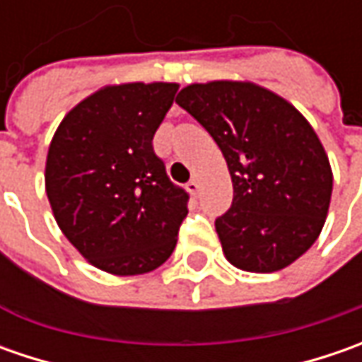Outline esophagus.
Masks as SVG:
<instances>
[{"label":"esophagus","mask_w":362,"mask_h":362,"mask_svg":"<svg viewBox=\"0 0 362 362\" xmlns=\"http://www.w3.org/2000/svg\"><path fill=\"white\" fill-rule=\"evenodd\" d=\"M199 189H202V185H199V181H195V179H193V181H189V183H187V191L191 193V195H193V197H195V195L199 193Z\"/></svg>","instance_id":"34e87169"}]
</instances>
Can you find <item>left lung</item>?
<instances>
[{
    "label": "left lung",
    "mask_w": 362,
    "mask_h": 362,
    "mask_svg": "<svg viewBox=\"0 0 362 362\" xmlns=\"http://www.w3.org/2000/svg\"><path fill=\"white\" fill-rule=\"evenodd\" d=\"M177 105L214 136L230 169L233 202L216 219L228 262L256 274L296 262L318 240L332 195L310 122L280 94L243 80L189 84Z\"/></svg>",
    "instance_id": "1"
}]
</instances>
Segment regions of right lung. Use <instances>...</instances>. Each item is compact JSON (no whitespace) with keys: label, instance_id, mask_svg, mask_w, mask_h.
Segmentation results:
<instances>
[{"label":"right lung","instance_id":"obj_1","mask_svg":"<svg viewBox=\"0 0 362 362\" xmlns=\"http://www.w3.org/2000/svg\"><path fill=\"white\" fill-rule=\"evenodd\" d=\"M179 84H108L58 124L46 195L58 228L94 268L139 276L173 254L189 195L175 187L153 136Z\"/></svg>","mask_w":362,"mask_h":362}]
</instances>
